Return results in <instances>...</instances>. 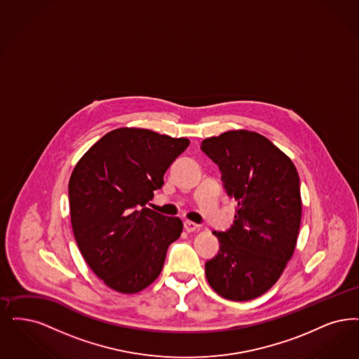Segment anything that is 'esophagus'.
<instances>
[{
    "label": "esophagus",
    "mask_w": 359,
    "mask_h": 359,
    "mask_svg": "<svg viewBox=\"0 0 359 359\" xmlns=\"http://www.w3.org/2000/svg\"><path fill=\"white\" fill-rule=\"evenodd\" d=\"M198 229H199V226H198L196 223L189 222V220L184 222V230H186L187 232H194V231H196Z\"/></svg>",
    "instance_id": "obj_1"
}]
</instances>
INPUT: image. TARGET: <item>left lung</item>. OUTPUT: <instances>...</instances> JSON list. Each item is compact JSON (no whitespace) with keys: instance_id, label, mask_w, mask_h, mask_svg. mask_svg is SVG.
I'll use <instances>...</instances> for the list:
<instances>
[{"instance_id":"obj_1","label":"left lung","mask_w":359,"mask_h":359,"mask_svg":"<svg viewBox=\"0 0 359 359\" xmlns=\"http://www.w3.org/2000/svg\"><path fill=\"white\" fill-rule=\"evenodd\" d=\"M201 149L238 201L231 230L214 231L220 251L205 263L207 280L226 299H255L276 283L294 254L302 219L299 175L285 152L252 130L204 139Z\"/></svg>"}]
</instances>
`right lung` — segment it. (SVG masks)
<instances>
[{"label":"right lung","mask_w":359,"mask_h":359,"mask_svg":"<svg viewBox=\"0 0 359 359\" xmlns=\"http://www.w3.org/2000/svg\"><path fill=\"white\" fill-rule=\"evenodd\" d=\"M189 140L144 128H117L80 158L69 179L74 239L90 270L112 290L136 294L156 280L179 217L145 207Z\"/></svg>","instance_id":"add662e5"}]
</instances>
